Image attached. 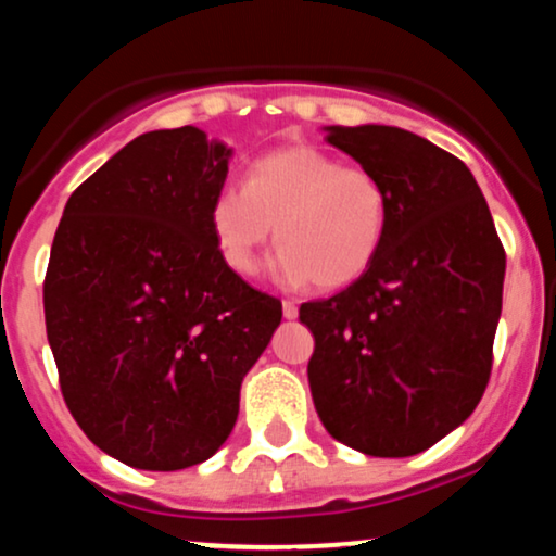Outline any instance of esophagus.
Instances as JSON below:
<instances>
[{
	"mask_svg": "<svg viewBox=\"0 0 556 556\" xmlns=\"http://www.w3.org/2000/svg\"><path fill=\"white\" fill-rule=\"evenodd\" d=\"M282 314H285V318H298L295 300H282Z\"/></svg>",
	"mask_w": 556,
	"mask_h": 556,
	"instance_id": "obj_1",
	"label": "esophagus"
}]
</instances>
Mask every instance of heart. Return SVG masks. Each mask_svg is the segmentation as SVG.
<instances>
[{
    "label": "heart",
    "mask_w": 556,
    "mask_h": 556,
    "mask_svg": "<svg viewBox=\"0 0 556 556\" xmlns=\"http://www.w3.org/2000/svg\"><path fill=\"white\" fill-rule=\"evenodd\" d=\"M208 227L225 264L242 277L256 274L261 248L274 235L277 274L287 285L337 290L379 258L389 193L371 169L342 164L316 146H287L258 156L242 188L216 190Z\"/></svg>",
    "instance_id": "obj_1"
}]
</instances>
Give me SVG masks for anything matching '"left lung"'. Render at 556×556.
<instances>
[{
  "label": "left lung",
  "instance_id": "obj_1",
  "mask_svg": "<svg viewBox=\"0 0 556 556\" xmlns=\"http://www.w3.org/2000/svg\"><path fill=\"white\" fill-rule=\"evenodd\" d=\"M389 193V232L348 290L300 305L308 381L337 442L410 457L483 397L502 314L504 248L476 177L431 140L389 125L327 127Z\"/></svg>",
  "mask_w": 556,
  "mask_h": 556
}]
</instances>
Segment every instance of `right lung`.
I'll use <instances>...</instances> for the list:
<instances>
[{
    "label": "right lung",
    "mask_w": 556,
    "mask_h": 556,
    "mask_svg": "<svg viewBox=\"0 0 556 556\" xmlns=\"http://www.w3.org/2000/svg\"><path fill=\"white\" fill-rule=\"evenodd\" d=\"M229 154L193 125L143 132L75 188L56 227L43 316L62 397L130 468L208 460L282 321L208 227Z\"/></svg>",
    "instance_id": "obj_1"
}]
</instances>
